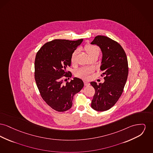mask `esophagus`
Masks as SVG:
<instances>
[{
	"label": "esophagus",
	"instance_id": "obj_1",
	"mask_svg": "<svg viewBox=\"0 0 153 153\" xmlns=\"http://www.w3.org/2000/svg\"><path fill=\"white\" fill-rule=\"evenodd\" d=\"M84 85H85V86H87V85H90L89 82L88 81H85V80L84 81Z\"/></svg>",
	"mask_w": 153,
	"mask_h": 153
}]
</instances>
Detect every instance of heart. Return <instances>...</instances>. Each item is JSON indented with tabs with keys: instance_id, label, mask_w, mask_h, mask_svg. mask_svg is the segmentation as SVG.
<instances>
[{
	"instance_id": "heart-1",
	"label": "heart",
	"mask_w": 153,
	"mask_h": 153,
	"mask_svg": "<svg viewBox=\"0 0 153 153\" xmlns=\"http://www.w3.org/2000/svg\"><path fill=\"white\" fill-rule=\"evenodd\" d=\"M84 50L86 53L89 55L90 57L93 56H98L100 53V48L98 46L93 45H87L84 47ZM79 53V50H75L73 51L71 56V62L73 65H76V58ZM93 72V69L90 68H80L76 71L75 75L76 76L80 77L81 79H86L88 78L90 74Z\"/></svg>"
}]
</instances>
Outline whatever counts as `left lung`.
<instances>
[{
    "mask_svg": "<svg viewBox=\"0 0 153 153\" xmlns=\"http://www.w3.org/2000/svg\"><path fill=\"white\" fill-rule=\"evenodd\" d=\"M91 44L98 45L102 51L100 69L105 76L103 83H90L95 90L91 107L104 111L116 104L123 92L128 74V60L121 45L108 37L96 36Z\"/></svg>",
    "mask_w": 153,
    "mask_h": 153,
    "instance_id": "obj_1",
    "label": "left lung"
}]
</instances>
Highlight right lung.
Masks as SVG:
<instances>
[{
  "instance_id": "right-lung-1",
  "label": "right lung",
  "mask_w": 153,
  "mask_h": 153,
  "mask_svg": "<svg viewBox=\"0 0 153 153\" xmlns=\"http://www.w3.org/2000/svg\"><path fill=\"white\" fill-rule=\"evenodd\" d=\"M82 39L75 41L55 39L47 42L37 53L35 61V79L42 98L53 109L62 112L70 109L74 95L84 87L77 77L66 83L72 73L71 56Z\"/></svg>"
}]
</instances>
